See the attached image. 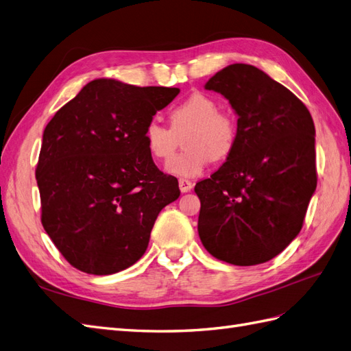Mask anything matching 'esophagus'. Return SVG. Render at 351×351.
Wrapping results in <instances>:
<instances>
[{
    "instance_id": "esophagus-1",
    "label": "esophagus",
    "mask_w": 351,
    "mask_h": 351,
    "mask_svg": "<svg viewBox=\"0 0 351 351\" xmlns=\"http://www.w3.org/2000/svg\"><path fill=\"white\" fill-rule=\"evenodd\" d=\"M178 187H180V190H182V193H187V192H190V190H192L193 184H192V182H190V180L180 178L178 180Z\"/></svg>"
}]
</instances>
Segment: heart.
Here are the masks:
<instances>
[{
	"instance_id": "heart-1",
	"label": "heart",
	"mask_w": 351,
	"mask_h": 351,
	"mask_svg": "<svg viewBox=\"0 0 351 351\" xmlns=\"http://www.w3.org/2000/svg\"><path fill=\"white\" fill-rule=\"evenodd\" d=\"M171 127L152 119L145 125L143 139L147 152L167 161L177 147V133L187 129L182 154L167 164V171L177 177L192 178L205 171L212 159L228 156L236 146L237 127L232 117L219 111L218 102L206 93L196 92L169 112Z\"/></svg>"
}]
</instances>
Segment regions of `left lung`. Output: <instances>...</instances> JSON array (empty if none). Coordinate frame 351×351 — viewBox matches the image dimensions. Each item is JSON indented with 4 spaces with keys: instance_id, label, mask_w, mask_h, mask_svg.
Returning <instances> with one entry per match:
<instances>
[{
    "instance_id": "1",
    "label": "left lung",
    "mask_w": 351,
    "mask_h": 351,
    "mask_svg": "<svg viewBox=\"0 0 351 351\" xmlns=\"http://www.w3.org/2000/svg\"><path fill=\"white\" fill-rule=\"evenodd\" d=\"M205 89L227 98L239 119L234 149L195 187L200 241L231 265L268 262L299 234L315 193L312 115L293 92L249 64L222 69Z\"/></svg>"
}]
</instances>
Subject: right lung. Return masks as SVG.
I'll use <instances>...</instances> for the list:
<instances>
[{
    "label": "right lung",
    "instance_id": "1",
    "mask_svg": "<svg viewBox=\"0 0 351 351\" xmlns=\"http://www.w3.org/2000/svg\"><path fill=\"white\" fill-rule=\"evenodd\" d=\"M178 92L97 79L47 124L36 165L40 221L71 267L110 275L143 256L158 214L180 196L143 130Z\"/></svg>",
    "mask_w": 351,
    "mask_h": 351
}]
</instances>
